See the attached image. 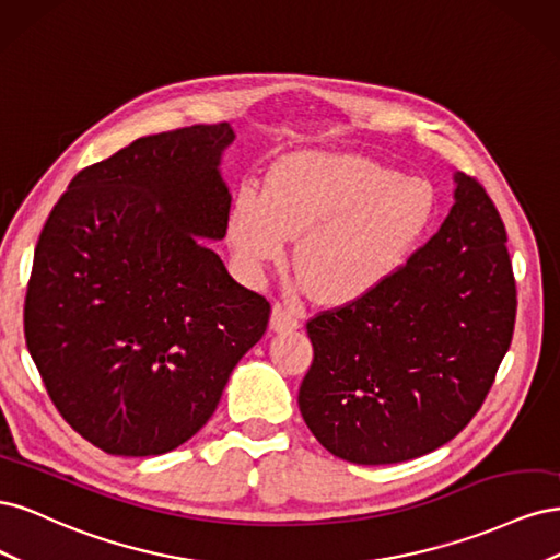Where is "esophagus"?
<instances>
[{
    "instance_id": "esophagus-1",
    "label": "esophagus",
    "mask_w": 560,
    "mask_h": 560,
    "mask_svg": "<svg viewBox=\"0 0 560 560\" xmlns=\"http://www.w3.org/2000/svg\"><path fill=\"white\" fill-rule=\"evenodd\" d=\"M299 327V317L287 311L282 303H276L273 306V313H270V329L273 331H292Z\"/></svg>"
}]
</instances>
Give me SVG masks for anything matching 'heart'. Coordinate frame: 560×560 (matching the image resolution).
<instances>
[{
  "instance_id": "obj_1",
  "label": "heart",
  "mask_w": 560,
  "mask_h": 560,
  "mask_svg": "<svg viewBox=\"0 0 560 560\" xmlns=\"http://www.w3.org/2000/svg\"><path fill=\"white\" fill-rule=\"evenodd\" d=\"M436 217L428 179L360 154H292L268 179L266 194L245 184L235 194L229 241L249 276L284 257L319 301L331 306L378 292L411 261Z\"/></svg>"
}]
</instances>
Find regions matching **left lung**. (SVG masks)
Segmentation results:
<instances>
[{"mask_svg": "<svg viewBox=\"0 0 560 560\" xmlns=\"http://www.w3.org/2000/svg\"><path fill=\"white\" fill-rule=\"evenodd\" d=\"M502 217L455 173L432 238L378 292L308 319L299 409L317 442L358 465L425 455L463 432L493 387L516 322Z\"/></svg>", "mask_w": 560, "mask_h": 560, "instance_id": "1", "label": "left lung"}]
</instances>
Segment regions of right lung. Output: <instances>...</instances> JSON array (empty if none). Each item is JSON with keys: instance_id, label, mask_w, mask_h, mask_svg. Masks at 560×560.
I'll return each mask as SVG.
<instances>
[{"instance_id": "obj_1", "label": "right lung", "mask_w": 560, "mask_h": 560, "mask_svg": "<svg viewBox=\"0 0 560 560\" xmlns=\"http://www.w3.org/2000/svg\"><path fill=\"white\" fill-rule=\"evenodd\" d=\"M229 124L135 140L70 182L32 261L25 341L60 416L112 455H161L214 413L270 303L200 238L222 241Z\"/></svg>"}]
</instances>
